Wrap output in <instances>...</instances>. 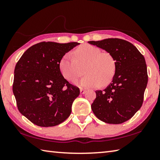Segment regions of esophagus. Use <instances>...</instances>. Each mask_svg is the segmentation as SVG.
<instances>
[{
	"mask_svg": "<svg viewBox=\"0 0 160 160\" xmlns=\"http://www.w3.org/2000/svg\"><path fill=\"white\" fill-rule=\"evenodd\" d=\"M85 92H86V90H84V89H80V94H85Z\"/></svg>",
	"mask_w": 160,
	"mask_h": 160,
	"instance_id": "34e87169",
	"label": "esophagus"
}]
</instances>
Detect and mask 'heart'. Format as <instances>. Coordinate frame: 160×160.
Segmentation results:
<instances>
[{"mask_svg":"<svg viewBox=\"0 0 160 160\" xmlns=\"http://www.w3.org/2000/svg\"><path fill=\"white\" fill-rule=\"evenodd\" d=\"M75 58L66 53L59 61V70L65 79L72 82L82 75L80 67L84 66L86 74L76 81L77 85L85 88L104 87L112 82L116 72V63L113 56L108 52H101L98 47L84 44L74 51Z\"/></svg>","mask_w":160,"mask_h":160,"instance_id":"obj_1","label":"heart"}]
</instances>
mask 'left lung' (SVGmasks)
I'll return each instance as SVG.
<instances>
[{"label": "left lung", "instance_id": "1", "mask_svg": "<svg viewBox=\"0 0 160 160\" xmlns=\"http://www.w3.org/2000/svg\"><path fill=\"white\" fill-rule=\"evenodd\" d=\"M88 43L112 54L116 63L112 82L102 91H96L92 110L103 122L122 123L142 104L148 80L144 56L131 43L117 38Z\"/></svg>", "mask_w": 160, "mask_h": 160}]
</instances>
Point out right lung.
Here are the masks:
<instances>
[{"label": "right lung", "instance_id": "add662e5", "mask_svg": "<svg viewBox=\"0 0 160 160\" xmlns=\"http://www.w3.org/2000/svg\"><path fill=\"white\" fill-rule=\"evenodd\" d=\"M79 44L38 43L29 47L16 64L12 91L18 110L35 125L57 126L71 113L80 90L63 77L59 61Z\"/></svg>", "mask_w": 160, "mask_h": 160}]
</instances>
